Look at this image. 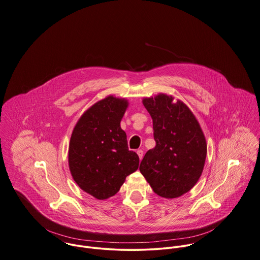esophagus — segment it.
I'll use <instances>...</instances> for the list:
<instances>
[{
	"mask_svg": "<svg viewBox=\"0 0 260 260\" xmlns=\"http://www.w3.org/2000/svg\"><path fill=\"white\" fill-rule=\"evenodd\" d=\"M137 153H138L140 159H142L143 156H144V150H143V149H138V150H137Z\"/></svg>",
	"mask_w": 260,
	"mask_h": 260,
	"instance_id": "esophagus-1",
	"label": "esophagus"
}]
</instances>
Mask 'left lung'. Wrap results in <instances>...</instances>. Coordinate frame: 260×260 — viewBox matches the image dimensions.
I'll return each mask as SVG.
<instances>
[{
  "label": "left lung",
  "instance_id": "8db88e82",
  "mask_svg": "<svg viewBox=\"0 0 260 260\" xmlns=\"http://www.w3.org/2000/svg\"><path fill=\"white\" fill-rule=\"evenodd\" d=\"M143 104L152 118L156 144L145 153L140 171L157 196L179 198L203 171L207 145L202 127L188 107L172 95L159 93Z\"/></svg>",
  "mask_w": 260,
  "mask_h": 260
}]
</instances>
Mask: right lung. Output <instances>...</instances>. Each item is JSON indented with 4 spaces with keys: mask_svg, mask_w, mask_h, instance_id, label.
Wrapping results in <instances>:
<instances>
[{
    "mask_svg": "<svg viewBox=\"0 0 260 260\" xmlns=\"http://www.w3.org/2000/svg\"><path fill=\"white\" fill-rule=\"evenodd\" d=\"M128 103L109 95L87 110L74 127L69 168L77 184L96 200L119 190L125 177L139 169V155L128 150L120 120Z\"/></svg>",
    "mask_w": 260,
    "mask_h": 260,
    "instance_id": "1",
    "label": "right lung"
}]
</instances>
